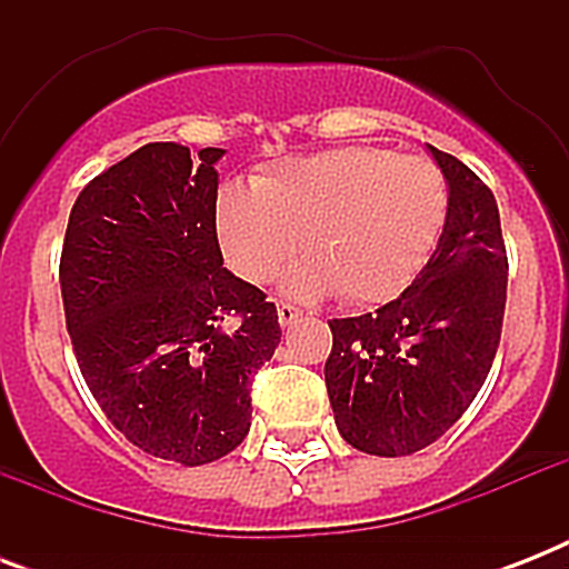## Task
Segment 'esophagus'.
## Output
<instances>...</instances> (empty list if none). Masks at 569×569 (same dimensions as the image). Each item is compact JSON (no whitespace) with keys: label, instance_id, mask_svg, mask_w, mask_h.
<instances>
[{"label":"esophagus","instance_id":"34e87169","mask_svg":"<svg viewBox=\"0 0 569 569\" xmlns=\"http://www.w3.org/2000/svg\"><path fill=\"white\" fill-rule=\"evenodd\" d=\"M298 316H301V310L292 307V303H280V307H277V321H280V328H289L292 321H298Z\"/></svg>","mask_w":569,"mask_h":569}]
</instances>
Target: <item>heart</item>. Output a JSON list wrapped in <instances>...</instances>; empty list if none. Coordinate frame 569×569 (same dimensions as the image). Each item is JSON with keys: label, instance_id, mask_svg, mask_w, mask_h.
Segmentation results:
<instances>
[{"label": "heart", "instance_id": "heart-1", "mask_svg": "<svg viewBox=\"0 0 569 569\" xmlns=\"http://www.w3.org/2000/svg\"><path fill=\"white\" fill-rule=\"evenodd\" d=\"M449 214V182L425 156L387 147H342L227 182L214 200V230L230 268L262 286L292 257L286 277L301 298L337 292L346 303H383L428 266Z\"/></svg>", "mask_w": 569, "mask_h": 569}]
</instances>
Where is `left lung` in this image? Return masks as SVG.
Listing matches in <instances>:
<instances>
[{"label": "left lung", "mask_w": 569, "mask_h": 569, "mask_svg": "<svg viewBox=\"0 0 569 569\" xmlns=\"http://www.w3.org/2000/svg\"><path fill=\"white\" fill-rule=\"evenodd\" d=\"M428 150L449 182L437 250L396 301L330 321L333 419L346 442L378 458L440 440L485 387L502 337L508 253L496 197L460 159Z\"/></svg>", "instance_id": "left-lung-1"}]
</instances>
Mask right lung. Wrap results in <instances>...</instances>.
I'll list each match as a JSON object with an SVG mask.
<instances>
[{"mask_svg": "<svg viewBox=\"0 0 569 569\" xmlns=\"http://www.w3.org/2000/svg\"><path fill=\"white\" fill-rule=\"evenodd\" d=\"M223 150L173 141L93 177L61 248L67 333L109 422L147 455L200 467L250 428V375L280 342L277 307L223 268L214 200Z\"/></svg>", "mask_w": 569, "mask_h": 569, "instance_id": "add662e5", "label": "right lung"}]
</instances>
